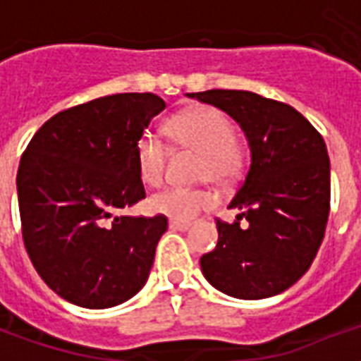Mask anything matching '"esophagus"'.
Here are the masks:
<instances>
[{
  "mask_svg": "<svg viewBox=\"0 0 361 361\" xmlns=\"http://www.w3.org/2000/svg\"><path fill=\"white\" fill-rule=\"evenodd\" d=\"M168 226L172 228V230H188L191 224L189 222H183V220H173L170 219V222H168Z\"/></svg>",
  "mask_w": 361,
  "mask_h": 361,
  "instance_id": "esophagus-1",
  "label": "esophagus"
}]
</instances>
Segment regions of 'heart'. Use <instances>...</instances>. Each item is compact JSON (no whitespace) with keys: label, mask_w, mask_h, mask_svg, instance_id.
<instances>
[{"label":"heart","mask_w":361,"mask_h":361,"mask_svg":"<svg viewBox=\"0 0 361 361\" xmlns=\"http://www.w3.org/2000/svg\"><path fill=\"white\" fill-rule=\"evenodd\" d=\"M168 139L181 149L199 152V172L216 183L240 178L247 162V149L234 135V123L224 111L199 106L176 114L166 121ZM135 158L145 183L158 185L164 180L168 147L154 135H142L135 145ZM214 199L204 189L168 188L150 197V207L158 214L173 220H191L211 207Z\"/></svg>","instance_id":"1"}]
</instances>
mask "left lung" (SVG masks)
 <instances>
[{
  "label": "left lung",
  "mask_w": 361,
  "mask_h": 361,
  "mask_svg": "<svg viewBox=\"0 0 361 361\" xmlns=\"http://www.w3.org/2000/svg\"><path fill=\"white\" fill-rule=\"evenodd\" d=\"M240 123L251 150L250 172L230 203L235 222L216 220L219 243L201 257L212 286L240 300L271 298L310 269L325 238L331 162L323 137L302 114L250 90L191 92ZM248 226L242 228L239 220Z\"/></svg>",
  "instance_id": "1"
}]
</instances>
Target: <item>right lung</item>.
Wrapping results in <instances>:
<instances>
[{
	"label": "right lung",
	"instance_id": "right-lung-1",
	"mask_svg": "<svg viewBox=\"0 0 361 361\" xmlns=\"http://www.w3.org/2000/svg\"><path fill=\"white\" fill-rule=\"evenodd\" d=\"M164 108L152 92L102 96L56 114L23 152V242L36 272L67 302L114 307L149 279L168 219L118 212L145 199L135 145Z\"/></svg>",
	"mask_w": 361,
	"mask_h": 361
}]
</instances>
